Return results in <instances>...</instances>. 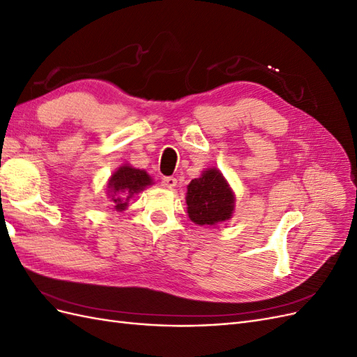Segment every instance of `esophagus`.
I'll return each mask as SVG.
<instances>
[{
  "label": "esophagus",
  "mask_w": 357,
  "mask_h": 357,
  "mask_svg": "<svg viewBox=\"0 0 357 357\" xmlns=\"http://www.w3.org/2000/svg\"><path fill=\"white\" fill-rule=\"evenodd\" d=\"M160 186L165 189H174L177 186V178L174 177H164L160 180Z\"/></svg>",
  "instance_id": "34e87169"
}]
</instances>
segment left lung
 Instances as JSON below:
<instances>
[{"label":"left lung","mask_w":357,"mask_h":357,"mask_svg":"<svg viewBox=\"0 0 357 357\" xmlns=\"http://www.w3.org/2000/svg\"><path fill=\"white\" fill-rule=\"evenodd\" d=\"M186 204L193 223L214 226L232 218L235 197L222 172L218 168H208L189 183Z\"/></svg>","instance_id":"8db88e82"}]
</instances>
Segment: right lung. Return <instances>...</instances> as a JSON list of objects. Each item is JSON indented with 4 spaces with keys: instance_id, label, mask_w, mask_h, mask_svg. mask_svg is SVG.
<instances>
[{
    "instance_id": "obj_1",
    "label": "right lung",
    "mask_w": 357,
    "mask_h": 357,
    "mask_svg": "<svg viewBox=\"0 0 357 357\" xmlns=\"http://www.w3.org/2000/svg\"><path fill=\"white\" fill-rule=\"evenodd\" d=\"M150 185H153V180L144 169L123 165L113 172L107 186V193L113 202L114 210L123 211L128 207V201Z\"/></svg>"
}]
</instances>
